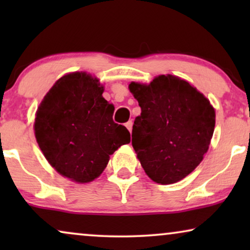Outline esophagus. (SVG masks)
<instances>
[{"instance_id":"obj_1","label":"esophagus","mask_w":250,"mask_h":250,"mask_svg":"<svg viewBox=\"0 0 250 250\" xmlns=\"http://www.w3.org/2000/svg\"><path fill=\"white\" fill-rule=\"evenodd\" d=\"M125 126H126V127H127V129H128L129 132H132V127H133V122L132 121H128L125 124Z\"/></svg>"}]
</instances>
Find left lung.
<instances>
[{
	"mask_svg": "<svg viewBox=\"0 0 250 250\" xmlns=\"http://www.w3.org/2000/svg\"><path fill=\"white\" fill-rule=\"evenodd\" d=\"M128 87L141 107L132 146L143 169L156 183L179 182L207 152L214 108L196 87L173 75H160L149 85L132 82Z\"/></svg>",
	"mask_w": 250,
	"mask_h": 250,
	"instance_id": "1",
	"label": "left lung"
}]
</instances>
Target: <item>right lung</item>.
<instances>
[{"label":"right lung","mask_w":250,"mask_h":250,"mask_svg":"<svg viewBox=\"0 0 250 250\" xmlns=\"http://www.w3.org/2000/svg\"><path fill=\"white\" fill-rule=\"evenodd\" d=\"M104 86L86 73L64 75L47 92L36 111L35 138L50 165L78 183L104 172L131 134L112 119L114 107Z\"/></svg>","instance_id":"right-lung-1"}]
</instances>
